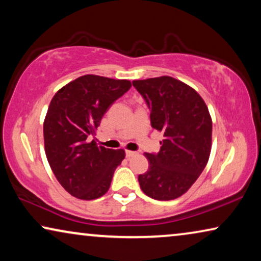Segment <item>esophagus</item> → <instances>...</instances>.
<instances>
[{"instance_id":"34e87169","label":"esophagus","mask_w":261,"mask_h":261,"mask_svg":"<svg viewBox=\"0 0 261 261\" xmlns=\"http://www.w3.org/2000/svg\"><path fill=\"white\" fill-rule=\"evenodd\" d=\"M135 154H137V152H134V151H126V156H127V158H130V156H134Z\"/></svg>"}]
</instances>
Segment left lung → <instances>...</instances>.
<instances>
[{"instance_id": "1", "label": "left lung", "mask_w": 261, "mask_h": 261, "mask_svg": "<svg viewBox=\"0 0 261 261\" xmlns=\"http://www.w3.org/2000/svg\"><path fill=\"white\" fill-rule=\"evenodd\" d=\"M133 87L151 110V126L165 137L158 153H145L149 167L139 174V184L148 197L174 199L208 163L213 132L208 107L197 91L169 76L133 81Z\"/></svg>"}]
</instances>
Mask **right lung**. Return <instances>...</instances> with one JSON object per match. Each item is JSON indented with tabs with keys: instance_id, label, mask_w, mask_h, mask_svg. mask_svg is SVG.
Returning a JSON list of instances; mask_svg holds the SVG:
<instances>
[{
	"instance_id": "obj_1",
	"label": "right lung",
	"mask_w": 261,
	"mask_h": 261,
	"mask_svg": "<svg viewBox=\"0 0 261 261\" xmlns=\"http://www.w3.org/2000/svg\"><path fill=\"white\" fill-rule=\"evenodd\" d=\"M130 87L126 80L85 74L53 96L44 122L45 152L56 178L74 197L89 201L109 190L124 151L90 139L109 107Z\"/></svg>"
}]
</instances>
